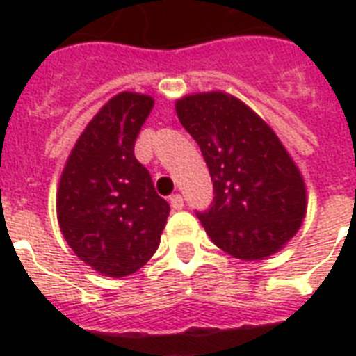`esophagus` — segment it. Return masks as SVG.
Returning a JSON list of instances; mask_svg holds the SVG:
<instances>
[{"instance_id":"34e87169","label":"esophagus","mask_w":356,"mask_h":356,"mask_svg":"<svg viewBox=\"0 0 356 356\" xmlns=\"http://www.w3.org/2000/svg\"><path fill=\"white\" fill-rule=\"evenodd\" d=\"M170 205H172L173 211H181L184 207V200L181 194H173L170 195Z\"/></svg>"}]
</instances>
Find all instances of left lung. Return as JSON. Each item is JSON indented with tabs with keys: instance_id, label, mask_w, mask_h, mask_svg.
Segmentation results:
<instances>
[{
	"instance_id": "1",
	"label": "left lung",
	"mask_w": 356,
	"mask_h": 356,
	"mask_svg": "<svg viewBox=\"0 0 356 356\" xmlns=\"http://www.w3.org/2000/svg\"><path fill=\"white\" fill-rule=\"evenodd\" d=\"M175 113L211 172L214 203L197 218L212 242L249 262L281 251L301 227L309 200L303 175L275 131L222 90L179 97Z\"/></svg>"
}]
</instances>
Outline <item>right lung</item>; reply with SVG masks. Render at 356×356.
Masks as SVG:
<instances>
[{"label": "right lung", "instance_id": "add662e5", "mask_svg": "<svg viewBox=\"0 0 356 356\" xmlns=\"http://www.w3.org/2000/svg\"><path fill=\"white\" fill-rule=\"evenodd\" d=\"M155 99L120 92L103 105L70 151L57 188L64 240L92 270L127 277L155 254L170 205L134 159V140Z\"/></svg>", "mask_w": 356, "mask_h": 356}]
</instances>
